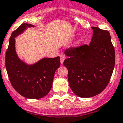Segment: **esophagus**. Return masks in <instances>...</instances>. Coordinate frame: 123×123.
I'll return each mask as SVG.
<instances>
[{
    "label": "esophagus",
    "mask_w": 123,
    "mask_h": 123,
    "mask_svg": "<svg viewBox=\"0 0 123 123\" xmlns=\"http://www.w3.org/2000/svg\"><path fill=\"white\" fill-rule=\"evenodd\" d=\"M65 59H66V56H65L64 55H63V54H62V55H60L61 64L62 65L63 64V62H64V61Z\"/></svg>",
    "instance_id": "1"
}]
</instances>
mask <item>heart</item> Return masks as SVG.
<instances>
[{
  "label": "heart",
  "instance_id": "heart-1",
  "mask_svg": "<svg viewBox=\"0 0 123 123\" xmlns=\"http://www.w3.org/2000/svg\"><path fill=\"white\" fill-rule=\"evenodd\" d=\"M82 41H83V39H82V38H80V39L78 40L77 43V45H79V44H80Z\"/></svg>",
  "mask_w": 123,
  "mask_h": 123
}]
</instances>
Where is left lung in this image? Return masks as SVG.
Segmentation results:
<instances>
[{"instance_id":"8db88e82","label":"left lung","mask_w":123,"mask_h":123,"mask_svg":"<svg viewBox=\"0 0 123 123\" xmlns=\"http://www.w3.org/2000/svg\"><path fill=\"white\" fill-rule=\"evenodd\" d=\"M89 45L67 49L63 64L68 70L69 86L77 96L97 95L108 84L115 64V49L108 31L92 27Z\"/></svg>"}]
</instances>
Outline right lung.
Returning a JSON list of instances; mask_svg holds the SVG:
<instances>
[{"instance_id": "1", "label": "right lung", "mask_w": 123, "mask_h": 123, "mask_svg": "<svg viewBox=\"0 0 123 123\" xmlns=\"http://www.w3.org/2000/svg\"><path fill=\"white\" fill-rule=\"evenodd\" d=\"M33 25L24 23L13 31L5 55V68L12 85L17 92L29 99L41 98L49 92L55 70L61 64L59 56L44 57L33 64L21 60L15 50V39Z\"/></svg>"}]
</instances>
